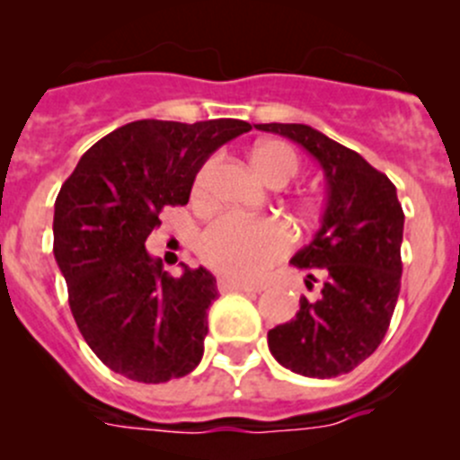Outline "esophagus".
I'll use <instances>...</instances> for the list:
<instances>
[{
    "label": "esophagus",
    "instance_id": "obj_1",
    "mask_svg": "<svg viewBox=\"0 0 460 460\" xmlns=\"http://www.w3.org/2000/svg\"><path fill=\"white\" fill-rule=\"evenodd\" d=\"M217 289L222 291V294H226V291H247V294H258V287H249V285H243V282H235L231 280V278H220L217 280Z\"/></svg>",
    "mask_w": 460,
    "mask_h": 460
}]
</instances>
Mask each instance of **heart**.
I'll return each instance as SVG.
<instances>
[{"instance_id": "obj_1", "label": "heart", "mask_w": 460, "mask_h": 460, "mask_svg": "<svg viewBox=\"0 0 460 460\" xmlns=\"http://www.w3.org/2000/svg\"><path fill=\"white\" fill-rule=\"evenodd\" d=\"M256 173L271 187H285L298 175V157L282 142H260L252 151ZM211 164H204L193 182V198H207ZM291 249V234L273 217H244L225 213L202 234L200 253L211 269L240 282H253Z\"/></svg>"}]
</instances>
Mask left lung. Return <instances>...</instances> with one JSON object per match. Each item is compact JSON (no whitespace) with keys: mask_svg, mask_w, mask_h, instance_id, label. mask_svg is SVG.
<instances>
[{"mask_svg":"<svg viewBox=\"0 0 460 460\" xmlns=\"http://www.w3.org/2000/svg\"><path fill=\"white\" fill-rule=\"evenodd\" d=\"M305 148L327 180L320 229L291 264L307 269V285L323 280L318 300L267 333L282 367L309 378H333L378 349L401 291L405 213L396 187L363 155L307 124H256Z\"/></svg>","mask_w":460,"mask_h":460,"instance_id":"8db88e82","label":"left lung"}]
</instances>
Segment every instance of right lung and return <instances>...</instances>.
Instances as JSON below:
<instances>
[{
    "label": "right lung",
    "mask_w": 460,
    "mask_h": 460,
    "mask_svg": "<svg viewBox=\"0 0 460 460\" xmlns=\"http://www.w3.org/2000/svg\"><path fill=\"white\" fill-rule=\"evenodd\" d=\"M252 124L137 119L80 157L55 200L53 253L68 282V305L93 354L137 383H166L198 367L217 298L204 267L180 278L148 256V234L164 207L187 204L213 151Z\"/></svg>",
    "instance_id": "obj_1"
}]
</instances>
